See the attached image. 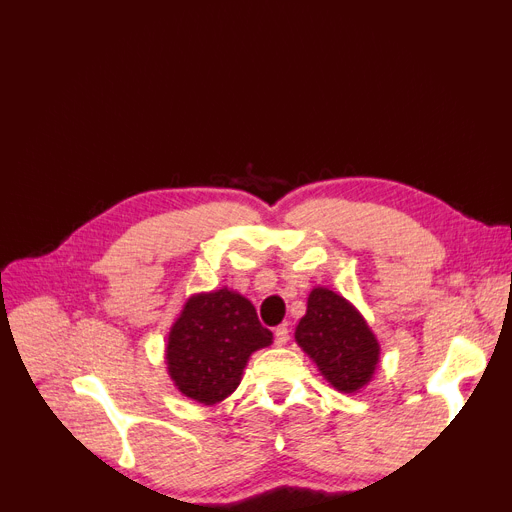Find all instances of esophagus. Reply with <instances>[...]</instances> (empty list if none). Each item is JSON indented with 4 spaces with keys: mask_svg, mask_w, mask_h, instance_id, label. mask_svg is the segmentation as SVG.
Segmentation results:
<instances>
[{
    "mask_svg": "<svg viewBox=\"0 0 512 512\" xmlns=\"http://www.w3.org/2000/svg\"><path fill=\"white\" fill-rule=\"evenodd\" d=\"M288 339H290L288 324L277 326V328H275V344H277V346H286V344H288Z\"/></svg>",
    "mask_w": 512,
    "mask_h": 512,
    "instance_id": "34e87169",
    "label": "esophagus"
}]
</instances>
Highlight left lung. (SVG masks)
Here are the masks:
<instances>
[{"label": "left lung", "mask_w": 512, "mask_h": 512, "mask_svg": "<svg viewBox=\"0 0 512 512\" xmlns=\"http://www.w3.org/2000/svg\"><path fill=\"white\" fill-rule=\"evenodd\" d=\"M297 344L315 359L322 375L342 393L362 388L379 359L375 335L344 297L315 288L295 330Z\"/></svg>", "instance_id": "8db88e82"}]
</instances>
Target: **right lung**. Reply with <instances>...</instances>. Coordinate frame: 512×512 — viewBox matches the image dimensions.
Returning <instances> with one entry per match:
<instances>
[{"label": "right lung", "instance_id": "add662e5", "mask_svg": "<svg viewBox=\"0 0 512 512\" xmlns=\"http://www.w3.org/2000/svg\"><path fill=\"white\" fill-rule=\"evenodd\" d=\"M273 342L246 297L217 293L193 297L168 337V373L175 386L199 404H217L242 382V370L257 348Z\"/></svg>", "mask_w": 512, "mask_h": 512}]
</instances>
